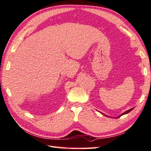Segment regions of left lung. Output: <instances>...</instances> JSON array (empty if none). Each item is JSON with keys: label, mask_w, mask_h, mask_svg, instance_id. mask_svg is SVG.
Wrapping results in <instances>:
<instances>
[{"label": "left lung", "mask_w": 151, "mask_h": 151, "mask_svg": "<svg viewBox=\"0 0 151 151\" xmlns=\"http://www.w3.org/2000/svg\"><path fill=\"white\" fill-rule=\"evenodd\" d=\"M134 108H132V109H129V110H128V111H125V112H124V113H122V114L121 115H120V116H118V117H120V116H122V115H125V114H127V113H128L129 112H130L132 110V109H133ZM106 116H107V115H106ZM117 117V118H118Z\"/></svg>", "instance_id": "1"}]
</instances>
